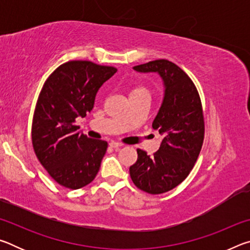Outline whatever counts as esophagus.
Here are the masks:
<instances>
[{"label":"esophagus","instance_id":"34e87169","mask_svg":"<svg viewBox=\"0 0 250 250\" xmlns=\"http://www.w3.org/2000/svg\"><path fill=\"white\" fill-rule=\"evenodd\" d=\"M110 146L111 147H113V149H119V147H121V146H124V145H122V143H118V142H111L110 143Z\"/></svg>","mask_w":250,"mask_h":250}]
</instances>
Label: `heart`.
Listing matches in <instances>:
<instances>
[{
	"instance_id": "obj_1",
	"label": "heart",
	"mask_w": 250,
	"mask_h": 250,
	"mask_svg": "<svg viewBox=\"0 0 250 250\" xmlns=\"http://www.w3.org/2000/svg\"><path fill=\"white\" fill-rule=\"evenodd\" d=\"M135 92H146V94H147V90H146V88H145V87H134L133 89L131 90L130 94H135Z\"/></svg>"
}]
</instances>
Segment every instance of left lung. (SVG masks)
<instances>
[{
	"label": "left lung",
	"instance_id": "8db88e82",
	"mask_svg": "<svg viewBox=\"0 0 250 250\" xmlns=\"http://www.w3.org/2000/svg\"><path fill=\"white\" fill-rule=\"evenodd\" d=\"M133 69L158 73L166 86L163 103L152 124L163 137L160 149L151 156L138 149L137 162L129 168L138 188L156 195L176 188L194 167L205 134L202 101L193 80L174 62L156 59Z\"/></svg>",
	"mask_w": 250,
	"mask_h": 250
}]
</instances>
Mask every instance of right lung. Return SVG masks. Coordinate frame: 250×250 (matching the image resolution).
I'll return each mask as SVG.
<instances>
[{"instance_id": "obj_1", "label": "right lung", "mask_w": 250, "mask_h": 250, "mask_svg": "<svg viewBox=\"0 0 250 250\" xmlns=\"http://www.w3.org/2000/svg\"><path fill=\"white\" fill-rule=\"evenodd\" d=\"M116 71L112 66L70 61L58 66L42 88L32 122L33 149L64 188H82L98 174L108 143L80 133L76 119L91 111L97 91Z\"/></svg>"}]
</instances>
